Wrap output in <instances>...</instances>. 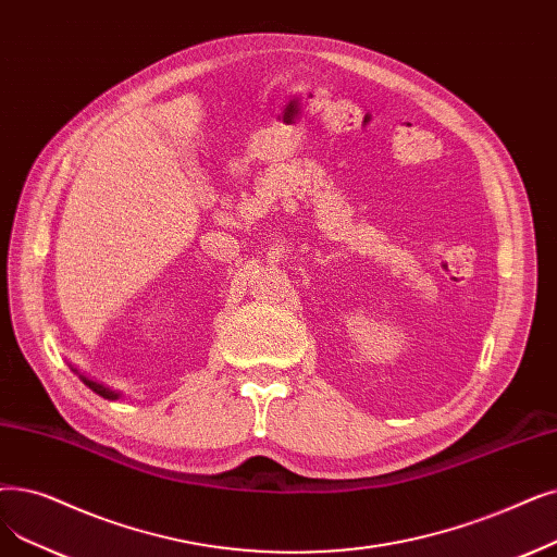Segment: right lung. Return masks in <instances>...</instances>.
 <instances>
[{
	"instance_id": "1",
	"label": "right lung",
	"mask_w": 557,
	"mask_h": 557,
	"mask_svg": "<svg viewBox=\"0 0 557 557\" xmlns=\"http://www.w3.org/2000/svg\"><path fill=\"white\" fill-rule=\"evenodd\" d=\"M79 377L84 380V384L88 386V389H92L98 396H102V398H107V400H117V398H120V394L113 392V389H109V386H104V384H100V382H95V380H90V377H86V375H79Z\"/></svg>"
}]
</instances>
